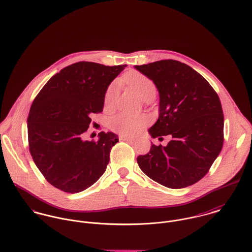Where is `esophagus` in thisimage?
<instances>
[{
  "label": "esophagus",
  "instance_id": "1",
  "mask_svg": "<svg viewBox=\"0 0 252 252\" xmlns=\"http://www.w3.org/2000/svg\"><path fill=\"white\" fill-rule=\"evenodd\" d=\"M119 138H120V140H123V141H134L133 138L128 137V136H125V135H121Z\"/></svg>",
  "mask_w": 252,
  "mask_h": 252
}]
</instances>
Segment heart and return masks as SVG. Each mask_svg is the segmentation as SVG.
I'll use <instances>...</instances> for the list:
<instances>
[{
    "label": "heart",
    "instance_id": "obj_1",
    "mask_svg": "<svg viewBox=\"0 0 252 252\" xmlns=\"http://www.w3.org/2000/svg\"><path fill=\"white\" fill-rule=\"evenodd\" d=\"M122 81L126 83L136 93V95L143 101L150 95H153L156 93V88L153 81L141 72H136V71L129 72L124 76ZM116 97H117V88L114 84H111L108 86L105 94L104 105L106 109L113 108L115 105ZM147 123H148V118L144 115L132 116V115L121 113L111 119L110 128L114 132L119 133L121 135L133 136L140 133L142 130H144Z\"/></svg>",
    "mask_w": 252,
    "mask_h": 252
}]
</instances>
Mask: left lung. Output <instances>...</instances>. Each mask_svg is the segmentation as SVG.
<instances>
[{
    "label": "left lung",
    "mask_w": 252,
    "mask_h": 252,
    "mask_svg": "<svg viewBox=\"0 0 252 252\" xmlns=\"http://www.w3.org/2000/svg\"><path fill=\"white\" fill-rule=\"evenodd\" d=\"M135 68L159 92V117L148 130L152 138L170 135L166 146L152 144L139 155V167L151 180L173 189L203 179L223 145L224 116L211 84L188 65L161 60ZM161 139V138H160Z\"/></svg>",
    "instance_id": "8db88e82"
}]
</instances>
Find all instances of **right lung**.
Masks as SVG:
<instances>
[{"mask_svg":"<svg viewBox=\"0 0 252 252\" xmlns=\"http://www.w3.org/2000/svg\"><path fill=\"white\" fill-rule=\"evenodd\" d=\"M126 65L77 62L54 74L36 95L28 116L29 149L37 169L54 187L77 193L105 173L118 136L101 132L85 141L92 113L103 111L110 82Z\"/></svg>","mask_w":252,"mask_h":252,"instance_id":"add662e5","label":"right lung"}]
</instances>
